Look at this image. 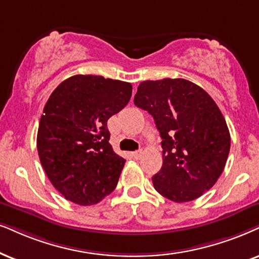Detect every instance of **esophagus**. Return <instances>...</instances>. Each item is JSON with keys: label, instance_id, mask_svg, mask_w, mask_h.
Wrapping results in <instances>:
<instances>
[{"label": "esophagus", "instance_id": "esophagus-1", "mask_svg": "<svg viewBox=\"0 0 259 259\" xmlns=\"http://www.w3.org/2000/svg\"><path fill=\"white\" fill-rule=\"evenodd\" d=\"M142 154H143L142 149L136 150V152H134V153H133V158H134V159H140L141 156H142Z\"/></svg>", "mask_w": 259, "mask_h": 259}]
</instances>
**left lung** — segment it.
<instances>
[{"mask_svg": "<svg viewBox=\"0 0 259 259\" xmlns=\"http://www.w3.org/2000/svg\"><path fill=\"white\" fill-rule=\"evenodd\" d=\"M134 104L152 114L161 136L162 166L156 191L173 202L196 199L224 171L231 148L226 120L211 97L184 78L143 81Z\"/></svg>", "mask_w": 259, "mask_h": 259, "instance_id": "8db88e82", "label": "left lung"}]
</instances>
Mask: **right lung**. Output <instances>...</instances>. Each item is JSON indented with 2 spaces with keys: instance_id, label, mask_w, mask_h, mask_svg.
Here are the masks:
<instances>
[{
  "instance_id": "1",
  "label": "right lung",
  "mask_w": 259,
  "mask_h": 259,
  "mask_svg": "<svg viewBox=\"0 0 259 259\" xmlns=\"http://www.w3.org/2000/svg\"><path fill=\"white\" fill-rule=\"evenodd\" d=\"M129 82L74 75L51 93L37 135L41 166L60 194L80 205L110 195L124 167L110 145L107 120L132 98Z\"/></svg>"
}]
</instances>
